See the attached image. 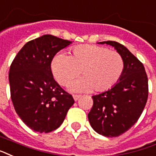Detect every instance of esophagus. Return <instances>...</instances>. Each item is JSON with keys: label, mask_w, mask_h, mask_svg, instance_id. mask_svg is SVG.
Returning a JSON list of instances; mask_svg holds the SVG:
<instances>
[{"label": "esophagus", "mask_w": 156, "mask_h": 156, "mask_svg": "<svg viewBox=\"0 0 156 156\" xmlns=\"http://www.w3.org/2000/svg\"><path fill=\"white\" fill-rule=\"evenodd\" d=\"M80 97L81 96H79V95H73V99H74V101H78L79 98H80Z\"/></svg>", "instance_id": "1"}]
</instances>
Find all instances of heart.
<instances>
[{"label":"heart","instance_id":"heart-1","mask_svg":"<svg viewBox=\"0 0 156 156\" xmlns=\"http://www.w3.org/2000/svg\"><path fill=\"white\" fill-rule=\"evenodd\" d=\"M124 60L119 53L106 47L81 45L72 50V56L58 53L53 58L51 70L61 85L83 75L69 86L73 91L101 92L112 88L120 80L124 71Z\"/></svg>","mask_w":156,"mask_h":156}]
</instances>
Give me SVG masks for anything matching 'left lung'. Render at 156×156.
I'll return each mask as SVG.
<instances>
[{"label":"left lung","instance_id":"obj_1","mask_svg":"<svg viewBox=\"0 0 156 156\" xmlns=\"http://www.w3.org/2000/svg\"><path fill=\"white\" fill-rule=\"evenodd\" d=\"M115 47L124 60L120 80L112 88L93 96L88 114L91 128L108 137L123 134L136 123L148 98V78L142 63L125 46L113 41L98 42Z\"/></svg>","mask_w":156,"mask_h":156}]
</instances>
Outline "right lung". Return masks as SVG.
Masks as SVG:
<instances>
[{
    "label": "right lung",
    "mask_w": 156,
    "mask_h": 156,
    "mask_svg": "<svg viewBox=\"0 0 156 156\" xmlns=\"http://www.w3.org/2000/svg\"><path fill=\"white\" fill-rule=\"evenodd\" d=\"M72 41L46 34L28 41L18 52L9 73L10 96L17 115L28 128L50 133L62 124L74 103L53 78L51 64Z\"/></svg>",
    "instance_id": "right-lung-1"
}]
</instances>
